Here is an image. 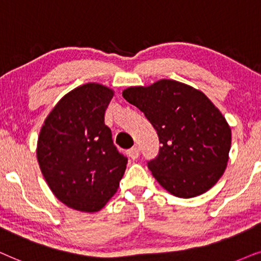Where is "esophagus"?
Returning a JSON list of instances; mask_svg holds the SVG:
<instances>
[{"label":"esophagus","mask_w":261,"mask_h":261,"mask_svg":"<svg viewBox=\"0 0 261 261\" xmlns=\"http://www.w3.org/2000/svg\"><path fill=\"white\" fill-rule=\"evenodd\" d=\"M128 156H130L133 160H136L138 156H140V149H138L137 147L131 148L130 150H128Z\"/></svg>","instance_id":"obj_1"}]
</instances>
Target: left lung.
I'll list each match as a JSON object with an SVG mask.
<instances>
[{"mask_svg":"<svg viewBox=\"0 0 261 261\" xmlns=\"http://www.w3.org/2000/svg\"><path fill=\"white\" fill-rule=\"evenodd\" d=\"M123 96L158 133L161 147L148 168L163 189L192 198L218 181L227 167L231 130L204 93L174 80H160L148 87H128Z\"/></svg>","mask_w":261,"mask_h":261,"instance_id":"8db88e82","label":"left lung"}]
</instances>
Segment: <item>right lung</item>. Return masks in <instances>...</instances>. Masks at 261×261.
<instances>
[{
    "label": "right lung",
    "mask_w": 261,
    "mask_h": 261,
    "mask_svg": "<svg viewBox=\"0 0 261 261\" xmlns=\"http://www.w3.org/2000/svg\"><path fill=\"white\" fill-rule=\"evenodd\" d=\"M113 90L86 83L54 107L38 138L40 171L56 197L71 209L95 213L119 187L127 158L105 125Z\"/></svg>",
    "instance_id": "1"
}]
</instances>
